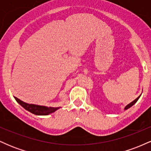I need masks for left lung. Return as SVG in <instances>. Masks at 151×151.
I'll return each instance as SVG.
<instances>
[{
	"instance_id": "obj_1",
	"label": "left lung",
	"mask_w": 151,
	"mask_h": 151,
	"mask_svg": "<svg viewBox=\"0 0 151 151\" xmlns=\"http://www.w3.org/2000/svg\"><path fill=\"white\" fill-rule=\"evenodd\" d=\"M139 97H140V96H138V97L137 98V99H135L134 101H133L132 102H131V103H130L129 104H128L127 106H126L125 107V109H126H126H129L130 107H131V106H133V104H136V102H137V101H138V99H139Z\"/></svg>"
}]
</instances>
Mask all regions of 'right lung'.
Returning <instances> with one entry per match:
<instances>
[{
    "label": "right lung",
    "instance_id": "obj_1",
    "mask_svg": "<svg viewBox=\"0 0 151 151\" xmlns=\"http://www.w3.org/2000/svg\"><path fill=\"white\" fill-rule=\"evenodd\" d=\"M20 105H21L24 109H26L27 111H30V113L35 114V115H39V116H45L48 114L53 113L58 108H52V107H45L42 106H38L35 104H28L25 103V102L22 101L19 99L14 97Z\"/></svg>",
    "mask_w": 151,
    "mask_h": 151
}]
</instances>
